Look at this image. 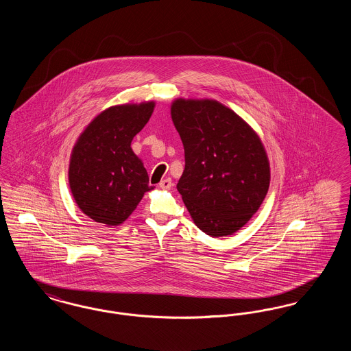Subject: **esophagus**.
I'll use <instances>...</instances> for the list:
<instances>
[{"label":"esophagus","instance_id":"34e87169","mask_svg":"<svg viewBox=\"0 0 351 351\" xmlns=\"http://www.w3.org/2000/svg\"><path fill=\"white\" fill-rule=\"evenodd\" d=\"M159 186L162 188V189H169L171 186H172V180L167 178V179H165V180H162L160 183H159Z\"/></svg>","mask_w":351,"mask_h":351}]
</instances>
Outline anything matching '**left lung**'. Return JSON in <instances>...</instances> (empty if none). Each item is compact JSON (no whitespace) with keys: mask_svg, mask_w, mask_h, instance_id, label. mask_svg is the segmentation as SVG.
<instances>
[{"mask_svg":"<svg viewBox=\"0 0 351 351\" xmlns=\"http://www.w3.org/2000/svg\"><path fill=\"white\" fill-rule=\"evenodd\" d=\"M171 117L185 156L176 188L191 217L210 237L232 235L267 195L269 163L262 141L218 101L178 99Z\"/></svg>","mask_w":351,"mask_h":351,"instance_id":"1","label":"left lung"}]
</instances>
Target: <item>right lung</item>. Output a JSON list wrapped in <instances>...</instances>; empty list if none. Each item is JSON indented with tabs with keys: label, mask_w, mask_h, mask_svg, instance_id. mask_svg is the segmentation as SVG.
Returning <instances> with one entry per match:
<instances>
[{
	"label": "right lung",
	"mask_w": 351,
	"mask_h": 351,
	"mask_svg": "<svg viewBox=\"0 0 351 351\" xmlns=\"http://www.w3.org/2000/svg\"><path fill=\"white\" fill-rule=\"evenodd\" d=\"M155 102L112 106L79 136L71 155L68 180L84 215L108 226L121 225L152 189L132 141L149 122Z\"/></svg>",
	"instance_id": "right-lung-1"
}]
</instances>
